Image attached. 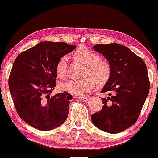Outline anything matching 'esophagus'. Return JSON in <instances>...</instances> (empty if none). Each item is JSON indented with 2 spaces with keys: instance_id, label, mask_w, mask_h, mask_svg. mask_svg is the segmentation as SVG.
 Wrapping results in <instances>:
<instances>
[{
  "instance_id": "34e87169",
  "label": "esophagus",
  "mask_w": 158,
  "mask_h": 158,
  "mask_svg": "<svg viewBox=\"0 0 158 158\" xmlns=\"http://www.w3.org/2000/svg\"><path fill=\"white\" fill-rule=\"evenodd\" d=\"M77 98H78L81 101H84V102H85V101H87L88 100V96H80V97H77Z\"/></svg>"
}]
</instances>
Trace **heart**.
Segmentation results:
<instances>
[{"label":"heart","instance_id":"b5f03b06","mask_svg":"<svg viewBox=\"0 0 158 158\" xmlns=\"http://www.w3.org/2000/svg\"><path fill=\"white\" fill-rule=\"evenodd\" d=\"M76 61L85 64L82 79L70 80L61 85L64 91L76 96H83L96 85H103L109 81L111 75V66L106 60L100 59V56L86 47H81L73 53ZM68 58L63 56L56 64V72L60 79H64L68 73Z\"/></svg>","mask_w":158,"mask_h":158}]
</instances>
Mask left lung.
Listing matches in <instances>:
<instances>
[{
	"mask_svg": "<svg viewBox=\"0 0 158 158\" xmlns=\"http://www.w3.org/2000/svg\"><path fill=\"white\" fill-rule=\"evenodd\" d=\"M102 54L111 66V77L101 93L103 107L91 115L95 126L116 134L128 129L138 119L150 90V80L143 60L127 47L112 43L93 47Z\"/></svg>",
	"mask_w": 158,
	"mask_h": 158,
	"instance_id": "left-lung-1",
	"label": "left lung"
}]
</instances>
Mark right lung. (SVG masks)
Instances as JSON below:
<instances>
[{"mask_svg":"<svg viewBox=\"0 0 158 158\" xmlns=\"http://www.w3.org/2000/svg\"><path fill=\"white\" fill-rule=\"evenodd\" d=\"M75 48L65 42H42L15 60L8 78L13 102L19 116L34 128L51 130L68 117L72 96L49 94L56 86L58 60Z\"/></svg>","mask_w":158,"mask_h":158,"instance_id":"add662e5","label":"right lung"}]
</instances>
